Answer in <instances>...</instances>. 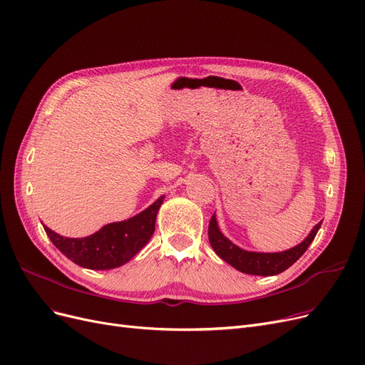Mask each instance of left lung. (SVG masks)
Wrapping results in <instances>:
<instances>
[{"label": "left lung", "mask_w": 365, "mask_h": 365, "mask_svg": "<svg viewBox=\"0 0 365 365\" xmlns=\"http://www.w3.org/2000/svg\"><path fill=\"white\" fill-rule=\"evenodd\" d=\"M322 222L314 225L306 239L292 249L276 253H261V252H249L243 250L239 246L231 243L227 237L220 232L216 216L213 215L209 224V242L217 257L232 265L235 270L246 274L255 276H274L289 268L303 253L307 250L310 243L319 231Z\"/></svg>", "instance_id": "8db88e82"}]
</instances>
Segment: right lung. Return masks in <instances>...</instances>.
<instances>
[{
	"label": "right lung",
	"mask_w": 365,
	"mask_h": 365,
	"mask_svg": "<svg viewBox=\"0 0 365 365\" xmlns=\"http://www.w3.org/2000/svg\"><path fill=\"white\" fill-rule=\"evenodd\" d=\"M163 201L164 195L134 217L104 225L85 239L62 237L49 227H44V231L52 243L74 264L89 270H110L128 262L150 240Z\"/></svg>",
	"instance_id": "obj_1"
}]
</instances>
